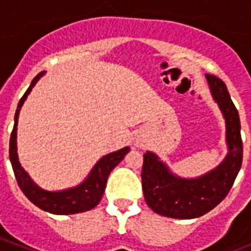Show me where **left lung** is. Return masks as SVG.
I'll list each match as a JSON object with an SVG mask.
<instances>
[{
	"label": "left lung",
	"instance_id": "left-lung-1",
	"mask_svg": "<svg viewBox=\"0 0 251 251\" xmlns=\"http://www.w3.org/2000/svg\"><path fill=\"white\" fill-rule=\"evenodd\" d=\"M212 98L226 123L227 154L216 168L196 178L172 174L153 152H146L142 167V188L147 205L156 214L172 219H195L211 211L229 194L243 162L240 119L225 83L206 74Z\"/></svg>",
	"mask_w": 251,
	"mask_h": 251
}]
</instances>
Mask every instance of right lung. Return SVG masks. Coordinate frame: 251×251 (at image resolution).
<instances>
[{
	"instance_id": "1",
	"label": "right lung",
	"mask_w": 251,
	"mask_h": 251,
	"mask_svg": "<svg viewBox=\"0 0 251 251\" xmlns=\"http://www.w3.org/2000/svg\"><path fill=\"white\" fill-rule=\"evenodd\" d=\"M44 75V73H40L32 79L31 85L24 94L19 101L16 113H15V126H13L12 133L10 138V161L13 168V174L16 177V181L19 183L21 191L24 192L26 197L31 202L36 205L44 211H48L54 215H72L79 214V212L89 211L92 208L98 205L99 201L103 197L105 191V185L108 176L113 171V168L118 165L119 162L124 158V156L129 152V147H124L119 151L105 154L101 157L97 165L93 167L90 174L88 175L85 179L80 185L75 187L63 190V191H46L44 188L39 187L36 183L31 179L28 174L21 167L17 156V122H19L20 109L22 104L26 100L27 95L32 90L35 84L39 81V79Z\"/></svg>"
}]
</instances>
